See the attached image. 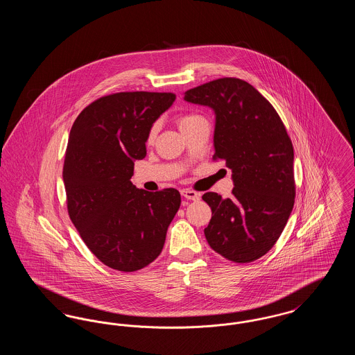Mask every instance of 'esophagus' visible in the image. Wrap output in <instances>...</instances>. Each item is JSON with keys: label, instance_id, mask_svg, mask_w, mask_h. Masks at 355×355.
Returning a JSON list of instances; mask_svg holds the SVG:
<instances>
[{"label": "esophagus", "instance_id": "obj_1", "mask_svg": "<svg viewBox=\"0 0 355 355\" xmlns=\"http://www.w3.org/2000/svg\"><path fill=\"white\" fill-rule=\"evenodd\" d=\"M181 194L185 197L186 200H190V201H198L201 194L194 191V190H190V189H184L181 190Z\"/></svg>", "mask_w": 355, "mask_h": 355}]
</instances>
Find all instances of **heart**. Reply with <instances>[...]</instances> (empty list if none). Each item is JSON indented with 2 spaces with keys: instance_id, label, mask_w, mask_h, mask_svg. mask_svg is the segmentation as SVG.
I'll return each mask as SVG.
<instances>
[{
  "instance_id": "b5f03b06",
  "label": "heart",
  "mask_w": 355,
  "mask_h": 355,
  "mask_svg": "<svg viewBox=\"0 0 355 355\" xmlns=\"http://www.w3.org/2000/svg\"><path fill=\"white\" fill-rule=\"evenodd\" d=\"M200 119H202V117H200V116H197V114H184V116H180V117H178L177 123H178L180 130L184 132L189 126H191L194 122H197V121H200ZM155 132H157V128L153 126L152 130H150V133H149V141L154 139Z\"/></svg>"
}]
</instances>
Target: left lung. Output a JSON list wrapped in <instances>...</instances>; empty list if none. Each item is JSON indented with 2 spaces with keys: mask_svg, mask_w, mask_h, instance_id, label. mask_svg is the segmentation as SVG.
I'll list each match as a JSON object with an SVG mask.
<instances>
[{
  "mask_svg": "<svg viewBox=\"0 0 355 355\" xmlns=\"http://www.w3.org/2000/svg\"><path fill=\"white\" fill-rule=\"evenodd\" d=\"M184 100L214 112V158L232 170L233 197L209 191L205 229L210 248L236 263L265 255L286 226L294 206V150L284 122L254 86L218 78L185 92Z\"/></svg>",
  "mask_w": 355,
  "mask_h": 355,
  "instance_id": "1",
  "label": "left lung"
}]
</instances>
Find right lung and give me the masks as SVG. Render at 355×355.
<instances>
[{
  "mask_svg": "<svg viewBox=\"0 0 355 355\" xmlns=\"http://www.w3.org/2000/svg\"><path fill=\"white\" fill-rule=\"evenodd\" d=\"M174 100L173 93L150 92L105 96L71 126L62 170L69 217L89 250L114 270L152 263L180 209L178 190L150 193L130 181L153 123Z\"/></svg>",
  "mask_w": 355,
  "mask_h": 355,
  "instance_id": "right-lung-1",
  "label": "right lung"
}]
</instances>
